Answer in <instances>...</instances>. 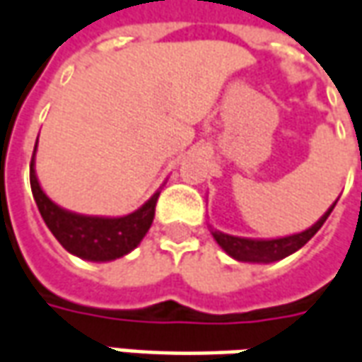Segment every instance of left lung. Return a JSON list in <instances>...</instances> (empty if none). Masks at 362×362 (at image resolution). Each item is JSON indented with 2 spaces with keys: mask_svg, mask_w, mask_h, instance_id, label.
I'll list each match as a JSON object with an SVG mask.
<instances>
[{
  "mask_svg": "<svg viewBox=\"0 0 362 362\" xmlns=\"http://www.w3.org/2000/svg\"><path fill=\"white\" fill-rule=\"evenodd\" d=\"M337 203V201H335ZM335 203L331 205L327 213L319 218L317 223L311 228L303 230L300 234H291V236H284V238H274V240H250V238H238V236H230V234H223L218 230H213L214 240L223 248L224 252L230 254L233 258L240 262H262V264H270V262L281 260L286 256H290L296 250H300L303 244H308L315 236L323 223L327 221L331 211L335 209Z\"/></svg>",
  "mask_w": 362,
  "mask_h": 362,
  "instance_id": "1",
  "label": "left lung"
}]
</instances>
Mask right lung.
Here are the masks:
<instances>
[{
    "label": "right lung",
    "mask_w": 362,
    "mask_h": 362,
    "mask_svg": "<svg viewBox=\"0 0 362 362\" xmlns=\"http://www.w3.org/2000/svg\"><path fill=\"white\" fill-rule=\"evenodd\" d=\"M29 179H31L35 203L39 206V213L43 216L45 224L49 226V230L54 234V238L62 244L64 250L84 260L108 262L132 252L141 243L156 216L159 193H156L146 205L128 216H119V218L82 216L57 206L45 195L35 175L33 159H31Z\"/></svg>",
    "instance_id": "obj_1"
}]
</instances>
